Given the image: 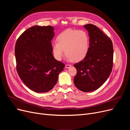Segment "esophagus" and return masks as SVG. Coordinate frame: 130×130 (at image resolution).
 I'll list each match as a JSON object with an SVG mask.
<instances>
[{"label": "esophagus", "mask_w": 130, "mask_h": 130, "mask_svg": "<svg viewBox=\"0 0 130 130\" xmlns=\"http://www.w3.org/2000/svg\"><path fill=\"white\" fill-rule=\"evenodd\" d=\"M70 67H71V65L69 64H66L65 67H66V68H69Z\"/></svg>", "instance_id": "1"}]
</instances>
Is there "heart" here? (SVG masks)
<instances>
[{
    "label": "heart",
    "instance_id": "b5f03b06",
    "mask_svg": "<svg viewBox=\"0 0 130 130\" xmlns=\"http://www.w3.org/2000/svg\"><path fill=\"white\" fill-rule=\"evenodd\" d=\"M57 41L52 46L57 60H61L66 54L72 61H80L86 55L89 46V36L83 30H66L58 35Z\"/></svg>",
    "mask_w": 130,
    "mask_h": 130
}]
</instances>
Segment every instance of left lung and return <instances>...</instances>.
I'll list each match as a JSON object with an SVG mask.
<instances>
[{
  "mask_svg": "<svg viewBox=\"0 0 130 130\" xmlns=\"http://www.w3.org/2000/svg\"><path fill=\"white\" fill-rule=\"evenodd\" d=\"M88 31L89 47L85 57L74 64L77 73L74 78L76 87L84 92L99 88L111 74L113 61V43L108 37L93 24L84 25Z\"/></svg>",
  "mask_w": 130,
  "mask_h": 130,
  "instance_id": "1",
  "label": "left lung"
}]
</instances>
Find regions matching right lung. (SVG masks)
<instances>
[{
    "mask_svg": "<svg viewBox=\"0 0 130 130\" xmlns=\"http://www.w3.org/2000/svg\"><path fill=\"white\" fill-rule=\"evenodd\" d=\"M52 26H34L18 37L15 45L16 69L22 81L37 93L49 92L57 83L65 65L55 59Z\"/></svg>",
    "mask_w": 130,
    "mask_h": 130,
    "instance_id": "obj_1",
    "label": "right lung"
}]
</instances>
